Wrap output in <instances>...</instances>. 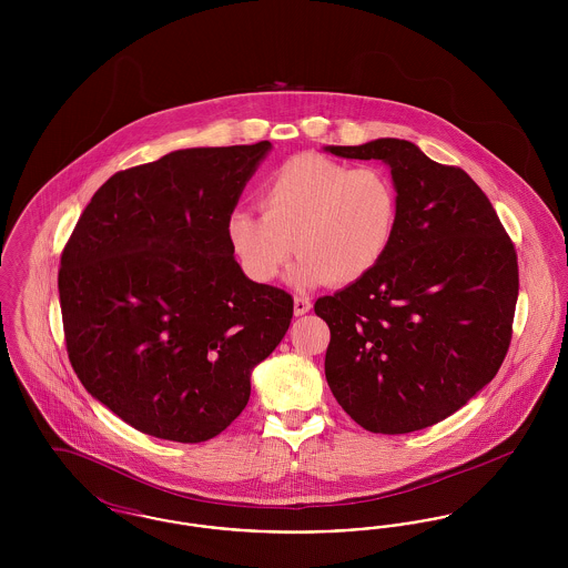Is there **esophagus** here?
Masks as SVG:
<instances>
[{"label":"esophagus","mask_w":568,"mask_h":568,"mask_svg":"<svg viewBox=\"0 0 568 568\" xmlns=\"http://www.w3.org/2000/svg\"><path fill=\"white\" fill-rule=\"evenodd\" d=\"M311 306H313V304H311V300H308V297H294V315H296V317H302V315H306V313L311 311Z\"/></svg>","instance_id":"1"}]
</instances>
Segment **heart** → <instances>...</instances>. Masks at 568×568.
Wrapping results in <instances>:
<instances>
[{"mask_svg": "<svg viewBox=\"0 0 568 568\" xmlns=\"http://www.w3.org/2000/svg\"><path fill=\"white\" fill-rule=\"evenodd\" d=\"M262 215L232 211L225 232L243 271L271 283L300 255L292 274L300 290L325 281L349 285L377 268L394 241L400 195L378 165L352 168L302 153L278 165L260 187Z\"/></svg>", "mask_w": 568, "mask_h": 568, "instance_id": "1", "label": "heart"}]
</instances>
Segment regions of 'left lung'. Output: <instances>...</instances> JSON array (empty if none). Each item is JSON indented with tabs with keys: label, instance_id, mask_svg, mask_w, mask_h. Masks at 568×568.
Here are the masks:
<instances>
[{
	"label": "left lung",
	"instance_id": "left-lung-1",
	"mask_svg": "<svg viewBox=\"0 0 568 568\" xmlns=\"http://www.w3.org/2000/svg\"><path fill=\"white\" fill-rule=\"evenodd\" d=\"M324 151L385 163L400 195L377 268L315 302L329 327L327 385L371 433L428 428L477 396L507 355L519 290L514 243L464 170L408 140Z\"/></svg>",
	"mask_w": 568,
	"mask_h": 568
}]
</instances>
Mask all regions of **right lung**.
Instances as JSON below:
<instances>
[{"mask_svg":"<svg viewBox=\"0 0 568 568\" xmlns=\"http://www.w3.org/2000/svg\"><path fill=\"white\" fill-rule=\"evenodd\" d=\"M271 149H181L116 172L61 253L72 368L140 433L176 443L223 433L292 324V296L251 281L225 232Z\"/></svg>","mask_w":568,"mask_h":568,"instance_id":"obj_1","label":"right lung"}]
</instances>
